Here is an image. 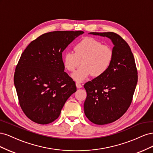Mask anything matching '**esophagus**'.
<instances>
[{"mask_svg":"<svg viewBox=\"0 0 153 153\" xmlns=\"http://www.w3.org/2000/svg\"><path fill=\"white\" fill-rule=\"evenodd\" d=\"M76 86L77 88H78V89H80V88L82 87V85L80 82H76Z\"/></svg>","mask_w":153,"mask_h":153,"instance_id":"obj_1","label":"esophagus"}]
</instances>
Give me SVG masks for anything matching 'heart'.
Listing matches in <instances>:
<instances>
[{"instance_id":"obj_1","label":"heart","mask_w":153,"mask_h":153,"mask_svg":"<svg viewBox=\"0 0 153 153\" xmlns=\"http://www.w3.org/2000/svg\"><path fill=\"white\" fill-rule=\"evenodd\" d=\"M73 52H66L63 55L64 66L73 72V80L82 82L91 75L100 77L108 71L112 62L114 52L109 45L102 44L100 41L89 37L82 39L73 46Z\"/></svg>"}]
</instances>
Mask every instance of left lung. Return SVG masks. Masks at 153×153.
I'll use <instances>...</instances> for the list:
<instances>
[{"mask_svg": "<svg viewBox=\"0 0 153 153\" xmlns=\"http://www.w3.org/2000/svg\"><path fill=\"white\" fill-rule=\"evenodd\" d=\"M90 34L107 37L114 45L112 62L108 71L84 84L86 117L92 123L103 125L119 119L129 107L138 73L131 48L121 36L112 32Z\"/></svg>", "mask_w": 153, "mask_h": 153, "instance_id": "left-lung-1", "label": "left lung"}]
</instances>
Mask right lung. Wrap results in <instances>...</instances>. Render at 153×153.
Here are the masks:
<instances>
[{
  "instance_id": "add662e5",
  "label": "right lung",
  "mask_w": 153,
  "mask_h": 153,
  "mask_svg": "<svg viewBox=\"0 0 153 153\" xmlns=\"http://www.w3.org/2000/svg\"><path fill=\"white\" fill-rule=\"evenodd\" d=\"M84 32L53 31L27 46L18 61L14 83L20 107L31 121L47 124L56 120L66 101L76 91L64 72L62 52Z\"/></svg>"
}]
</instances>
